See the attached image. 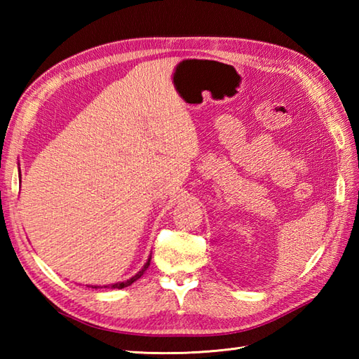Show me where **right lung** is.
<instances>
[{
    "label": "right lung",
    "instance_id": "obj_1",
    "mask_svg": "<svg viewBox=\"0 0 359 359\" xmlns=\"http://www.w3.org/2000/svg\"><path fill=\"white\" fill-rule=\"evenodd\" d=\"M21 175V174H20ZM21 182V180H20ZM149 262H151V256L148 257V262L143 265V269L137 273V274H134V276L131 278V279H128V280H125V282H117V284H112V285H103L104 288H125V287H128V285H131L133 282H135L137 279H140L142 276H143V273L147 271V269L149 266ZM93 288H97V287H93Z\"/></svg>",
    "mask_w": 359,
    "mask_h": 359
}]
</instances>
